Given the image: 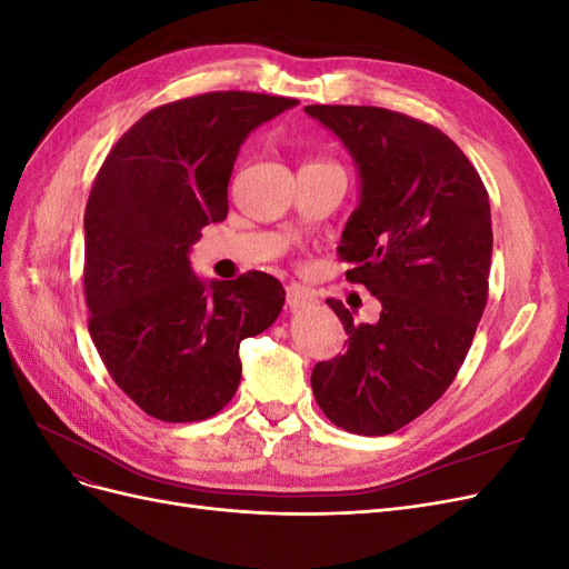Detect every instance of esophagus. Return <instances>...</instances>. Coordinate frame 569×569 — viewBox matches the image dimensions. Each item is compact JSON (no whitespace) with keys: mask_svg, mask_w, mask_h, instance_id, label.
Wrapping results in <instances>:
<instances>
[{"mask_svg":"<svg viewBox=\"0 0 569 569\" xmlns=\"http://www.w3.org/2000/svg\"><path fill=\"white\" fill-rule=\"evenodd\" d=\"M316 303V299L308 295L306 289L301 287H287V306L291 311H303V308H311Z\"/></svg>","mask_w":569,"mask_h":569,"instance_id":"1","label":"esophagus"}]
</instances>
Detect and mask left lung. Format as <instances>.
<instances>
[{"instance_id":"1","label":"left lung","mask_w":569,"mask_h":569,"mask_svg":"<svg viewBox=\"0 0 569 569\" xmlns=\"http://www.w3.org/2000/svg\"><path fill=\"white\" fill-rule=\"evenodd\" d=\"M303 111L356 163L358 206L339 256L347 280L382 303L380 320L356 325L327 299L349 347L313 368V396L347 432L391 435L449 389L468 356L487 306L489 194L451 137L422 120L377 107Z\"/></svg>"}]
</instances>
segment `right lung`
Returning a JSON list of instances; mask_svg holds the SVG:
<instances>
[{
  "label": "right lung",
  "mask_w": 569,
  "mask_h": 569,
  "mask_svg": "<svg viewBox=\"0 0 569 569\" xmlns=\"http://www.w3.org/2000/svg\"><path fill=\"white\" fill-rule=\"evenodd\" d=\"M297 99L211 92L149 111L120 137L84 209L90 335L113 382L147 416L194 422L230 403L239 343L278 320L268 272L201 280L189 251L228 216L239 147Z\"/></svg>",
  "instance_id": "obj_1"
}]
</instances>
